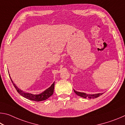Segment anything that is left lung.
<instances>
[{
	"label": "left lung",
	"instance_id": "8db88e82",
	"mask_svg": "<svg viewBox=\"0 0 125 125\" xmlns=\"http://www.w3.org/2000/svg\"><path fill=\"white\" fill-rule=\"evenodd\" d=\"M74 92H75V93L77 95L79 96L80 97H82L83 98H89V99H94V98H96L100 96L103 93H98V94H87L86 93H81V92H77L75 90H74Z\"/></svg>",
	"mask_w": 125,
	"mask_h": 125
}]
</instances>
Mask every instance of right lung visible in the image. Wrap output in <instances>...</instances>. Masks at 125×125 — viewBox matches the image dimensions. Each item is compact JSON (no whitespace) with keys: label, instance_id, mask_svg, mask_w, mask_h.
<instances>
[{"label":"right lung","instance_id":"right-lung-1","mask_svg":"<svg viewBox=\"0 0 125 125\" xmlns=\"http://www.w3.org/2000/svg\"><path fill=\"white\" fill-rule=\"evenodd\" d=\"M10 79H11L12 83L14 86V87L15 88L16 90H17V92H18L19 94H20L23 97H24L25 98L29 99V100H33L35 101H43V100H46V99H47L48 98H50V97L51 95H52V94H53L54 82L52 84L50 88H48V89H47L45 90L43 92L40 93L39 94H31V93H25L24 92H23V91H22L21 90H20V89H19L18 87H17L15 84L13 83V82H12V80H11V78H10Z\"/></svg>","mask_w":125,"mask_h":125}]
</instances>
